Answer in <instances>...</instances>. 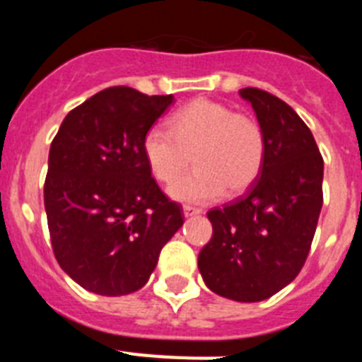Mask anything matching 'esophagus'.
<instances>
[{
    "label": "esophagus",
    "mask_w": 362,
    "mask_h": 362,
    "mask_svg": "<svg viewBox=\"0 0 362 362\" xmlns=\"http://www.w3.org/2000/svg\"><path fill=\"white\" fill-rule=\"evenodd\" d=\"M183 214L187 217L197 216V214H201V209H196V206H192V204H183Z\"/></svg>",
    "instance_id": "obj_1"
}]
</instances>
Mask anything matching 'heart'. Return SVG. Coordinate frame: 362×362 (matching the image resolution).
I'll use <instances>...</instances> for the list:
<instances>
[{"mask_svg":"<svg viewBox=\"0 0 362 362\" xmlns=\"http://www.w3.org/2000/svg\"><path fill=\"white\" fill-rule=\"evenodd\" d=\"M143 156L159 183L174 185L172 196L188 203H203L226 190L239 194L261 174L267 137L257 119L212 99H194L168 117V130L152 127L143 136Z\"/></svg>","mask_w":362,"mask_h":362,"instance_id":"b5f03b06","label":"heart"}]
</instances>
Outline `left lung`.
Returning <instances> with one entry per match:
<instances>
[{"mask_svg":"<svg viewBox=\"0 0 362 362\" xmlns=\"http://www.w3.org/2000/svg\"><path fill=\"white\" fill-rule=\"evenodd\" d=\"M239 94L257 114L267 156L246 194L209 210L214 232L197 267L217 296L255 303L292 283L305 267L322 206V156L283 99L254 86Z\"/></svg>","mask_w":362,"mask_h":362,"instance_id":"1","label":"left lung"}]
</instances>
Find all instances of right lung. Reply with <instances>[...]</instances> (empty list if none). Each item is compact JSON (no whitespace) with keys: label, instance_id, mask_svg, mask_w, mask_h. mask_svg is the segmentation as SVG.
<instances>
[{"label":"right lung","instance_id":"1","mask_svg":"<svg viewBox=\"0 0 362 362\" xmlns=\"http://www.w3.org/2000/svg\"><path fill=\"white\" fill-rule=\"evenodd\" d=\"M174 98L108 86L72 108L52 139L43 196L57 263L79 286H145L183 210L152 177L143 136Z\"/></svg>","mask_w":362,"mask_h":362}]
</instances>
